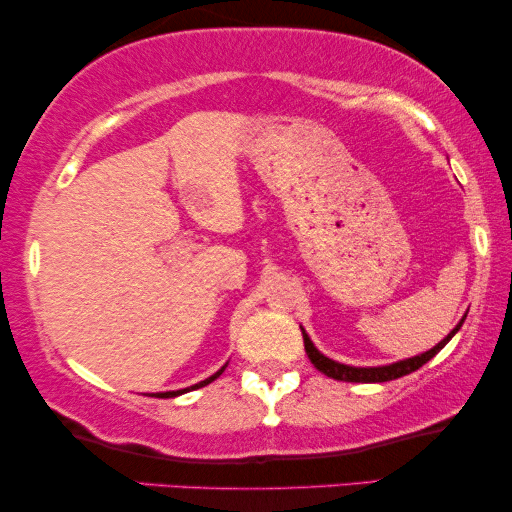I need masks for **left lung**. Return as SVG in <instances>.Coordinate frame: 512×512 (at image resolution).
Masks as SVG:
<instances>
[{"label":"left lung","instance_id":"8db88e82","mask_svg":"<svg viewBox=\"0 0 512 512\" xmlns=\"http://www.w3.org/2000/svg\"><path fill=\"white\" fill-rule=\"evenodd\" d=\"M468 314V312H466ZM466 314L461 317V321L457 326L452 328L450 333L445 335L443 340L438 342L436 347H431L429 352L424 354H417V356H410V359H403V361H394V363H387V366H347V363H340V361H333L328 359L326 354H321L317 347H314V342L310 340V335L305 333V328L300 326V331H303V342H305V352L307 356H310V361L314 363V368L321 370V373L333 377V380H342V382H389V380H398V377L403 375H410L415 373L417 368H422L426 361H431L433 356H436L440 349H443L447 342H450L454 335H457V331L461 328V324H464Z\"/></svg>","mask_w":512,"mask_h":512}]
</instances>
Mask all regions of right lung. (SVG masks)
Returning <instances> with one entry per match:
<instances>
[{
    "label": "right lung",
    "instance_id": "1",
    "mask_svg": "<svg viewBox=\"0 0 512 512\" xmlns=\"http://www.w3.org/2000/svg\"><path fill=\"white\" fill-rule=\"evenodd\" d=\"M223 370H226V366H223L221 370H216L214 375H209L207 380H202V382H198V384H193V387H186V389H177V391H160V394H153L156 398H174V396H181V394H186V391H191V389H200V387H205V384H209V382H214L216 377H219Z\"/></svg>",
    "mask_w": 512,
    "mask_h": 512
}]
</instances>
